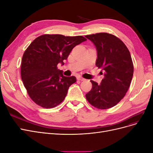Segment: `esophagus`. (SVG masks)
Segmentation results:
<instances>
[{
	"instance_id": "esophagus-1",
	"label": "esophagus",
	"mask_w": 153,
	"mask_h": 153,
	"mask_svg": "<svg viewBox=\"0 0 153 153\" xmlns=\"http://www.w3.org/2000/svg\"><path fill=\"white\" fill-rule=\"evenodd\" d=\"M76 78H77L78 80H80V81H84V80H85V79H84V78H82V76H77Z\"/></svg>"
}]
</instances>
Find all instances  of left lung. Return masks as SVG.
<instances>
[{
  "mask_svg": "<svg viewBox=\"0 0 153 153\" xmlns=\"http://www.w3.org/2000/svg\"><path fill=\"white\" fill-rule=\"evenodd\" d=\"M85 38L96 47V66L104 73L100 84L91 80L92 88L86 98L97 108L113 107L124 98L131 84L133 64L130 53L123 41L112 34L102 32Z\"/></svg>",
  "mask_w": 153,
  "mask_h": 153,
  "instance_id": "1",
  "label": "left lung"
}]
</instances>
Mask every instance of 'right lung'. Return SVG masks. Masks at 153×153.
<instances>
[{
	"label": "right lung",
	"mask_w": 153,
	"mask_h": 153,
	"mask_svg": "<svg viewBox=\"0 0 153 153\" xmlns=\"http://www.w3.org/2000/svg\"><path fill=\"white\" fill-rule=\"evenodd\" d=\"M87 39L82 36L44 34L36 38L22 57L21 77L30 98L37 105L53 108L65 98L76 77L65 76L57 64L64 65L75 46Z\"/></svg>",
	"instance_id": "obj_1"
}]
</instances>
